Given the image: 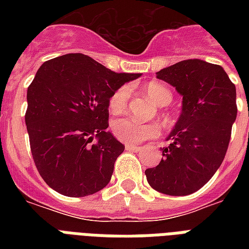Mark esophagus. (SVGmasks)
Returning <instances> with one entry per match:
<instances>
[{
    "label": "esophagus",
    "mask_w": 249,
    "mask_h": 249,
    "mask_svg": "<svg viewBox=\"0 0 249 249\" xmlns=\"http://www.w3.org/2000/svg\"><path fill=\"white\" fill-rule=\"evenodd\" d=\"M125 148L128 151H140L141 146H138V144H125Z\"/></svg>",
    "instance_id": "esophagus-1"
}]
</instances>
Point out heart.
Instances as JSON below:
<instances>
[{
	"instance_id": "b5f03b06",
	"label": "heart",
	"mask_w": 249,
	"mask_h": 249,
	"mask_svg": "<svg viewBox=\"0 0 249 249\" xmlns=\"http://www.w3.org/2000/svg\"><path fill=\"white\" fill-rule=\"evenodd\" d=\"M144 91L147 97L151 99L155 105L164 107L168 106L172 101V94L165 86L158 83H150L146 85ZM129 98L128 86H121L111 95L109 98V108L115 113L121 112L126 106ZM113 136L117 140L128 144H137L144 140L155 138L159 136L160 129L158 125L143 124L141 121H137L132 117H120L112 121L111 125Z\"/></svg>"
}]
</instances>
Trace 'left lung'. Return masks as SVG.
<instances>
[{
  "instance_id": "left-lung-1",
  "label": "left lung",
  "mask_w": 249,
  "mask_h": 249,
  "mask_svg": "<svg viewBox=\"0 0 249 249\" xmlns=\"http://www.w3.org/2000/svg\"><path fill=\"white\" fill-rule=\"evenodd\" d=\"M182 95V111L166 137L163 159L144 170L152 189L183 196L201 189L222 164L236 119V89L218 64L187 59L156 72Z\"/></svg>"
}]
</instances>
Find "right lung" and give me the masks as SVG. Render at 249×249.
Returning <instances> with one entry per match:
<instances>
[{
    "mask_svg": "<svg viewBox=\"0 0 249 249\" xmlns=\"http://www.w3.org/2000/svg\"><path fill=\"white\" fill-rule=\"evenodd\" d=\"M141 73H116L76 53L45 62L27 90L25 125L44 181L66 196L108 185L124 144L108 128L109 98Z\"/></svg>",
    "mask_w": 249,
    "mask_h": 249,
    "instance_id": "1",
    "label": "right lung"
}]
</instances>
